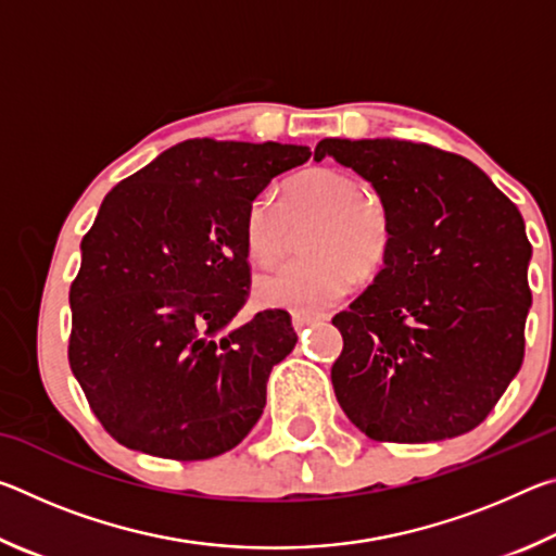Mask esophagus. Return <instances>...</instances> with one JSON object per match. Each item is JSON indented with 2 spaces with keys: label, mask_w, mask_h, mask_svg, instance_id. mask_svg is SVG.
<instances>
[{
  "label": "esophagus",
  "mask_w": 556,
  "mask_h": 556,
  "mask_svg": "<svg viewBox=\"0 0 556 556\" xmlns=\"http://www.w3.org/2000/svg\"><path fill=\"white\" fill-rule=\"evenodd\" d=\"M321 318H326V316H318V314H291V324H294V328L296 331H301V328H306L308 324H316V321H321Z\"/></svg>",
  "instance_id": "esophagus-1"
}]
</instances>
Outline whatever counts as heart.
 <instances>
[{
    "label": "heart",
    "instance_id": "1",
    "mask_svg": "<svg viewBox=\"0 0 556 556\" xmlns=\"http://www.w3.org/2000/svg\"><path fill=\"white\" fill-rule=\"evenodd\" d=\"M289 218H316L304 250L312 257L289 260L255 285L260 304L316 314L345 294L351 279L368 277L390 248V218L382 203L363 195L355 178L333 168H312L289 184L285 208L271 193H260L244 215V240L252 257L275 262L287 248ZM354 271L351 273L350 269Z\"/></svg>",
    "mask_w": 556,
    "mask_h": 556
}]
</instances>
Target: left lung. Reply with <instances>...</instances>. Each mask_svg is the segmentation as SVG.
<instances>
[{
    "label": "left lung",
    "mask_w": 556,
    "mask_h": 556,
    "mask_svg": "<svg viewBox=\"0 0 556 556\" xmlns=\"http://www.w3.org/2000/svg\"><path fill=\"white\" fill-rule=\"evenodd\" d=\"M370 181L390 218L372 285L333 316L336 400L375 441L476 429L525 357L532 244L517 205L468 159L404 139H321Z\"/></svg>",
    "instance_id": "left-lung-1"
}]
</instances>
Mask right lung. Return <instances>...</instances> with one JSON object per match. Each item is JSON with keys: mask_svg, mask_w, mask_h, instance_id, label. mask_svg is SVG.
I'll return each mask as SVG.
<instances>
[{"mask_svg": "<svg viewBox=\"0 0 556 556\" xmlns=\"http://www.w3.org/2000/svg\"><path fill=\"white\" fill-rule=\"evenodd\" d=\"M308 147L188 139L119 181L80 242L68 361L100 425L142 454L203 460L240 444L296 333L250 294L244 215Z\"/></svg>", "mask_w": 556, "mask_h": 556, "instance_id": "right-lung-1", "label": "right lung"}]
</instances>
